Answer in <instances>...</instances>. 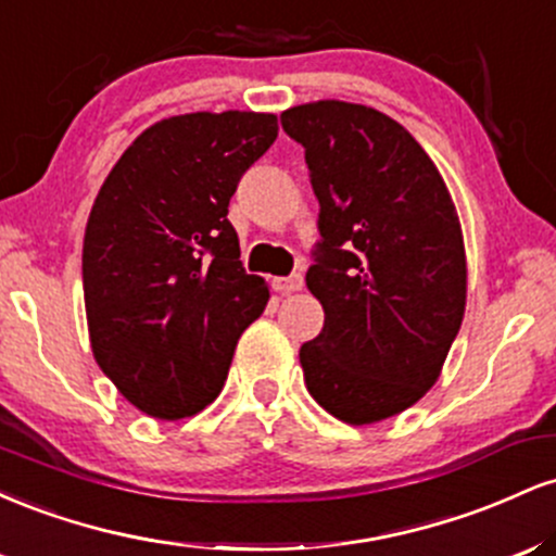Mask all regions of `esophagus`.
<instances>
[{"instance_id":"1","label":"esophagus","mask_w":556,"mask_h":556,"mask_svg":"<svg viewBox=\"0 0 556 556\" xmlns=\"http://www.w3.org/2000/svg\"><path fill=\"white\" fill-rule=\"evenodd\" d=\"M303 285H305V279H303V274H290V277H274L271 279V287L277 292H282V295H287V292H298V290H303Z\"/></svg>"}]
</instances>
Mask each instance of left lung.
I'll return each mask as SVG.
<instances>
[{"label":"left lung","instance_id":"left-lung-1","mask_svg":"<svg viewBox=\"0 0 556 556\" xmlns=\"http://www.w3.org/2000/svg\"><path fill=\"white\" fill-rule=\"evenodd\" d=\"M305 149L318 240L305 285L324 329L300 348L303 379L350 426L397 416L437 384L468 292L463 229L437 164L371 106L314 101L282 112Z\"/></svg>","mask_w":556,"mask_h":556}]
</instances>
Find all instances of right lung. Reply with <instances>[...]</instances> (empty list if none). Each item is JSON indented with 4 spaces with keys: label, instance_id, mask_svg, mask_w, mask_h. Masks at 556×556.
I'll return each mask as SVG.
<instances>
[{
    "label": "right lung",
    "instance_id": "1",
    "mask_svg": "<svg viewBox=\"0 0 556 556\" xmlns=\"http://www.w3.org/2000/svg\"><path fill=\"white\" fill-rule=\"evenodd\" d=\"M277 117L229 110L151 125L96 195L83 295L99 368L146 416H195L225 387L269 287L245 274L227 219L240 177L277 140Z\"/></svg>",
    "mask_w": 556,
    "mask_h": 556
}]
</instances>
